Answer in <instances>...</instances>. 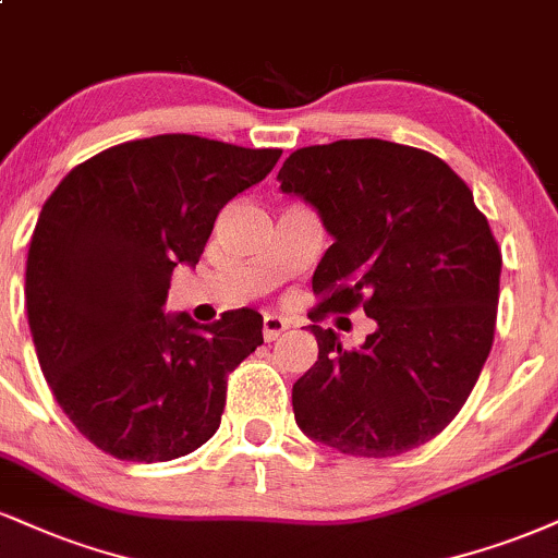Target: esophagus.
<instances>
[{
  "mask_svg": "<svg viewBox=\"0 0 558 558\" xmlns=\"http://www.w3.org/2000/svg\"><path fill=\"white\" fill-rule=\"evenodd\" d=\"M286 330H288V322L275 317V314H267V317L262 319V338H265L267 343H270V340H275V338H280V335H283Z\"/></svg>",
  "mask_w": 558,
  "mask_h": 558,
  "instance_id": "esophagus-1",
  "label": "esophagus"
}]
</instances>
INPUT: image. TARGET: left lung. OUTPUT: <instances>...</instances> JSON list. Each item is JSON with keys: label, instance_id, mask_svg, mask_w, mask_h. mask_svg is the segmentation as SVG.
I'll use <instances>...</instances> for the list:
<instances>
[{"label": "left lung", "instance_id": "8db88e82", "mask_svg": "<svg viewBox=\"0 0 558 558\" xmlns=\"http://www.w3.org/2000/svg\"><path fill=\"white\" fill-rule=\"evenodd\" d=\"M278 181L335 239L312 278L322 312L364 306L377 322L355 351L308 325L319 355L293 385L299 428L355 458L426 445L494 343L501 250L486 215L445 160L374 137L301 147Z\"/></svg>", "mask_w": 558, "mask_h": 558}]
</instances>
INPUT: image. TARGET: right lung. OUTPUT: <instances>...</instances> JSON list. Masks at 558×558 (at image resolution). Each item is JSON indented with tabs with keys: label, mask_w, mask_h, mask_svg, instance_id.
Returning <instances> with one entry per match:
<instances>
[{
	"label": "right lung",
	"mask_w": 558,
	"mask_h": 558,
	"mask_svg": "<svg viewBox=\"0 0 558 558\" xmlns=\"http://www.w3.org/2000/svg\"><path fill=\"white\" fill-rule=\"evenodd\" d=\"M280 153L158 134L59 181L33 231L25 306L38 364L77 432L119 460L184 458L218 432L226 379L262 345V314H166L171 272L199 262L226 203Z\"/></svg>",
	"instance_id": "obj_1"
}]
</instances>
